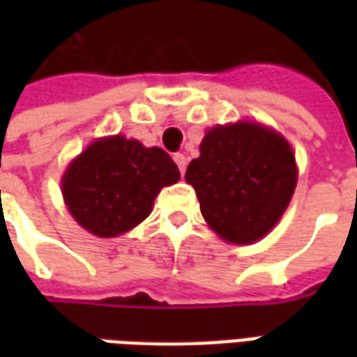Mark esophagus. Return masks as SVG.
<instances>
[{
	"instance_id": "esophagus-1",
	"label": "esophagus",
	"mask_w": 357,
	"mask_h": 357,
	"mask_svg": "<svg viewBox=\"0 0 357 357\" xmlns=\"http://www.w3.org/2000/svg\"><path fill=\"white\" fill-rule=\"evenodd\" d=\"M174 162L178 164V168H179V172H181V174L185 172L187 158H185V155H183V153H176V155H174Z\"/></svg>"
}]
</instances>
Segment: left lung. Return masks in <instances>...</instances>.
I'll use <instances>...</instances> for the list:
<instances>
[{"instance_id":"8db88e82","label":"left lung","mask_w":357,"mask_h":357,"mask_svg":"<svg viewBox=\"0 0 357 357\" xmlns=\"http://www.w3.org/2000/svg\"><path fill=\"white\" fill-rule=\"evenodd\" d=\"M201 212L229 243H255L279 222L296 187L291 145L250 122L212 128L187 166Z\"/></svg>"}]
</instances>
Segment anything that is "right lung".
<instances>
[{"label": "right lung", "mask_w": 357, "mask_h": 357, "mask_svg": "<svg viewBox=\"0 0 357 357\" xmlns=\"http://www.w3.org/2000/svg\"><path fill=\"white\" fill-rule=\"evenodd\" d=\"M178 179L166 151L114 135L91 143L68 166L63 195L82 227L97 237H116L141 224L158 191Z\"/></svg>", "instance_id": "right-lung-1"}]
</instances>
